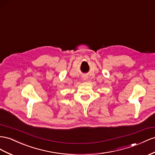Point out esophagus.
<instances>
[{"label": "esophagus", "mask_w": 155, "mask_h": 155, "mask_svg": "<svg viewBox=\"0 0 155 155\" xmlns=\"http://www.w3.org/2000/svg\"><path fill=\"white\" fill-rule=\"evenodd\" d=\"M83 79H84V80H86V79H87V77L86 76H83Z\"/></svg>", "instance_id": "1"}]
</instances>
